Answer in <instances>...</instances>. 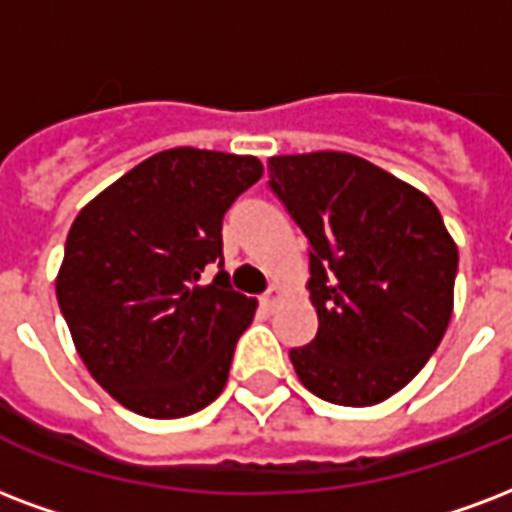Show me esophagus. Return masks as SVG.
Wrapping results in <instances>:
<instances>
[{"label": "esophagus", "mask_w": 512, "mask_h": 512, "mask_svg": "<svg viewBox=\"0 0 512 512\" xmlns=\"http://www.w3.org/2000/svg\"><path fill=\"white\" fill-rule=\"evenodd\" d=\"M282 298H284V290L282 287H279V284H273L271 290L265 292L263 298H260V303H263V308H268V311H273V308L279 306V303H282Z\"/></svg>", "instance_id": "34e87169"}]
</instances>
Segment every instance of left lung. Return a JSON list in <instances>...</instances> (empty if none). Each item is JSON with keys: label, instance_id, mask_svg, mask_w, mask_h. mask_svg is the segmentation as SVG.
Returning a JSON list of instances; mask_svg holds the SVG:
<instances>
[{"label": "left lung", "instance_id": "obj_1", "mask_svg": "<svg viewBox=\"0 0 512 512\" xmlns=\"http://www.w3.org/2000/svg\"><path fill=\"white\" fill-rule=\"evenodd\" d=\"M268 177L311 257L319 330L290 351L300 384L335 405L384 403L446 335L456 241L427 195L360 155H273Z\"/></svg>", "mask_w": 512, "mask_h": 512}]
</instances>
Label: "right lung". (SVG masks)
I'll return each mask as SVG.
<instances>
[{
    "mask_svg": "<svg viewBox=\"0 0 512 512\" xmlns=\"http://www.w3.org/2000/svg\"><path fill=\"white\" fill-rule=\"evenodd\" d=\"M263 177L255 155L174 147L104 187L74 217L56 298L74 349L109 397L147 419H179L220 397L257 300L228 273L222 217Z\"/></svg>",
    "mask_w": 512,
    "mask_h": 512,
    "instance_id": "obj_1",
    "label": "right lung"
}]
</instances>
